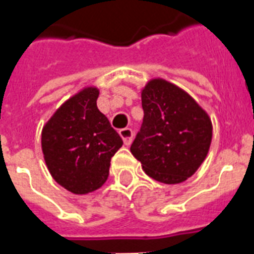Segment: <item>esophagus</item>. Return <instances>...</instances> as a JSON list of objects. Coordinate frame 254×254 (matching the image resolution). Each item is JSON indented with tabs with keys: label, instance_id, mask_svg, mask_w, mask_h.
<instances>
[{
	"label": "esophagus",
	"instance_id": "obj_1",
	"mask_svg": "<svg viewBox=\"0 0 254 254\" xmlns=\"http://www.w3.org/2000/svg\"><path fill=\"white\" fill-rule=\"evenodd\" d=\"M119 134H120V137L123 138L124 143L127 146H129L131 143V141H133V130H131L130 127H125V129H121L120 131H119Z\"/></svg>",
	"mask_w": 254,
	"mask_h": 254
}]
</instances>
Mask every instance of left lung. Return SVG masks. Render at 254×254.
I'll return each mask as SVG.
<instances>
[{
    "instance_id": "1",
    "label": "left lung",
    "mask_w": 254,
    "mask_h": 254,
    "mask_svg": "<svg viewBox=\"0 0 254 254\" xmlns=\"http://www.w3.org/2000/svg\"><path fill=\"white\" fill-rule=\"evenodd\" d=\"M141 98L145 115L131 154L154 180L180 184L207 156L211 120L187 91L162 78L148 80Z\"/></svg>"
}]
</instances>
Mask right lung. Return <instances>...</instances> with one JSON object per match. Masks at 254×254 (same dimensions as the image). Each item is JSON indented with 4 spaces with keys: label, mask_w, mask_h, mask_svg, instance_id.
<instances>
[{
    "label": "right lung",
    "mask_w": 254,
    "mask_h": 254,
    "mask_svg": "<svg viewBox=\"0 0 254 254\" xmlns=\"http://www.w3.org/2000/svg\"><path fill=\"white\" fill-rule=\"evenodd\" d=\"M99 90L82 88L60 107L41 130L49 174L74 194H87L108 179L111 158L123 139L98 109Z\"/></svg>",
    "instance_id": "1"
}]
</instances>
